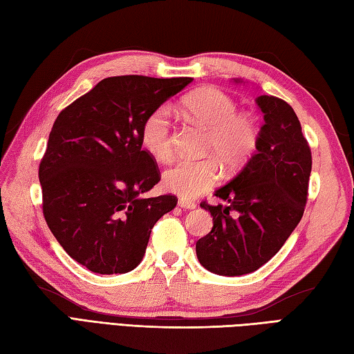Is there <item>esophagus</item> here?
I'll return each instance as SVG.
<instances>
[{
  "mask_svg": "<svg viewBox=\"0 0 354 354\" xmlns=\"http://www.w3.org/2000/svg\"><path fill=\"white\" fill-rule=\"evenodd\" d=\"M178 205L181 207V208H187V209H193V208H196V202H193V201H189V199H179L178 201Z\"/></svg>",
  "mask_w": 354,
  "mask_h": 354,
  "instance_id": "esophagus-1",
  "label": "esophagus"
}]
</instances>
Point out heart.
Returning a JSON list of instances; mask_svg holds the SVG:
<instances>
[{
	"instance_id": "b5f03b06",
	"label": "heart",
	"mask_w": 354,
	"mask_h": 354,
	"mask_svg": "<svg viewBox=\"0 0 354 354\" xmlns=\"http://www.w3.org/2000/svg\"><path fill=\"white\" fill-rule=\"evenodd\" d=\"M183 109L194 122L207 127L205 150L213 152L230 170H237L251 160L259 149L261 129L250 112H237L239 104L222 89L204 86L183 100ZM141 145L155 160H169L173 153L171 117L167 106L152 109L142 120ZM214 156L184 158L164 171L165 190L183 198H194L217 183L221 164Z\"/></svg>"
}]
</instances>
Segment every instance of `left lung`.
<instances>
[{
	"label": "left lung",
	"instance_id": "8db88e82",
	"mask_svg": "<svg viewBox=\"0 0 354 354\" xmlns=\"http://www.w3.org/2000/svg\"><path fill=\"white\" fill-rule=\"evenodd\" d=\"M257 103L265 114L259 149L214 193L228 204L201 202L213 228L196 242V254L219 275L250 274L272 259L301 221L309 194L312 152L295 111L275 95Z\"/></svg>",
	"mask_w": 354,
	"mask_h": 354
}]
</instances>
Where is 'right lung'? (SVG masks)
I'll return each mask as SVG.
<instances>
[{"label": "right lung", "instance_id": "right-lung-1", "mask_svg": "<svg viewBox=\"0 0 354 354\" xmlns=\"http://www.w3.org/2000/svg\"><path fill=\"white\" fill-rule=\"evenodd\" d=\"M192 77L114 76L61 111L39 164L42 213L66 254L97 274L138 266L156 221L178 198H140L160 183L141 124Z\"/></svg>", "mask_w": 354, "mask_h": 354}]
</instances>
